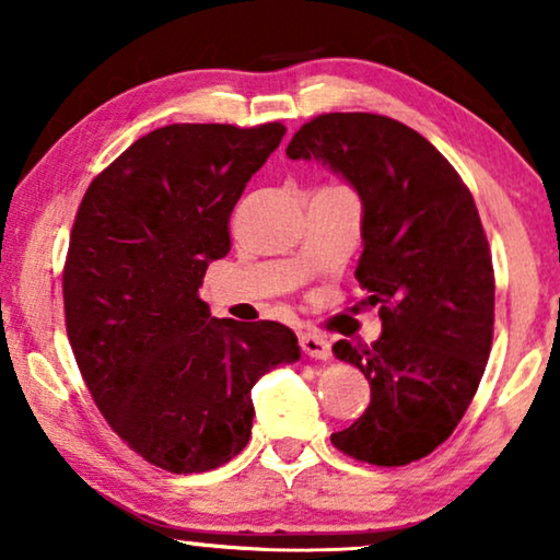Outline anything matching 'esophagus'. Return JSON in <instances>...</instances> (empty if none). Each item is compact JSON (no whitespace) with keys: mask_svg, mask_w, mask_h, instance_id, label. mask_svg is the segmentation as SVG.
<instances>
[{"mask_svg":"<svg viewBox=\"0 0 560 560\" xmlns=\"http://www.w3.org/2000/svg\"><path fill=\"white\" fill-rule=\"evenodd\" d=\"M298 339H301V349L308 357H313V359H328V357H331V343H328V339H324L320 334L301 331Z\"/></svg>","mask_w":560,"mask_h":560,"instance_id":"34e87169","label":"esophagus"}]
</instances>
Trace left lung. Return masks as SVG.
<instances>
[{
  "label": "left lung",
  "mask_w": 560,
  "mask_h": 560,
  "mask_svg": "<svg viewBox=\"0 0 560 560\" xmlns=\"http://www.w3.org/2000/svg\"><path fill=\"white\" fill-rule=\"evenodd\" d=\"M288 158L334 167L364 203L354 275L382 336L334 343L372 397L331 443L374 466L418 462L454 433L492 349L494 267L471 190L423 135L382 114H318Z\"/></svg>",
  "instance_id": "8db88e82"
}]
</instances>
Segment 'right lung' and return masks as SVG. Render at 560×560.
<instances>
[{"label":"right lung","instance_id":"right-lung-1","mask_svg":"<svg viewBox=\"0 0 560 560\" xmlns=\"http://www.w3.org/2000/svg\"><path fill=\"white\" fill-rule=\"evenodd\" d=\"M285 127L167 125L91 180L63 265L66 331L112 431L171 474L232 462L252 387L301 357L275 320L209 318L206 267L232 249L229 217Z\"/></svg>","mask_w":560,"mask_h":560}]
</instances>
